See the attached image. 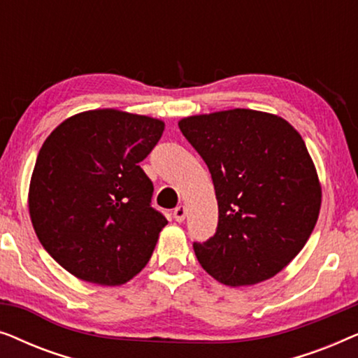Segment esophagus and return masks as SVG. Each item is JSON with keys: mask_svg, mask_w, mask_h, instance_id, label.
<instances>
[{"mask_svg": "<svg viewBox=\"0 0 358 358\" xmlns=\"http://www.w3.org/2000/svg\"><path fill=\"white\" fill-rule=\"evenodd\" d=\"M185 215H187V208H185L184 205H179V207L174 208V220H176V222L182 223L184 218H185Z\"/></svg>", "mask_w": 358, "mask_h": 358, "instance_id": "34e87169", "label": "esophagus"}]
</instances>
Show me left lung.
Listing matches in <instances>:
<instances>
[{
    "instance_id": "left-lung-1",
    "label": "left lung",
    "mask_w": 358,
    "mask_h": 358,
    "mask_svg": "<svg viewBox=\"0 0 358 358\" xmlns=\"http://www.w3.org/2000/svg\"><path fill=\"white\" fill-rule=\"evenodd\" d=\"M212 174L217 233L194 243L200 266L229 287L277 275L305 246L321 184L301 135L282 117L251 109L179 120Z\"/></svg>"
}]
</instances>
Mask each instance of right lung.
Wrapping results in <instances>:
<instances>
[{
	"instance_id": "1",
	"label": "right lung",
	"mask_w": 358,
	"mask_h": 358,
	"mask_svg": "<svg viewBox=\"0 0 358 358\" xmlns=\"http://www.w3.org/2000/svg\"><path fill=\"white\" fill-rule=\"evenodd\" d=\"M164 122L117 109L63 120L38 151L29 213L45 251L97 285H122L146 264L168 220L151 207L153 182L138 163Z\"/></svg>"
}]
</instances>
